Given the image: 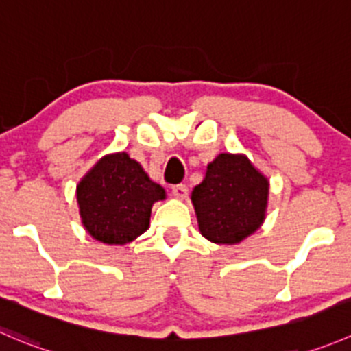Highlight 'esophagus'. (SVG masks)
<instances>
[{
	"label": "esophagus",
	"instance_id": "1",
	"mask_svg": "<svg viewBox=\"0 0 351 351\" xmlns=\"http://www.w3.org/2000/svg\"><path fill=\"white\" fill-rule=\"evenodd\" d=\"M171 192L176 199H185V197L189 195V189H186V185H183V183H180V185H173Z\"/></svg>",
	"mask_w": 351,
	"mask_h": 351
}]
</instances>
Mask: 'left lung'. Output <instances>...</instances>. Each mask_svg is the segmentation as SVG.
<instances>
[{
  "mask_svg": "<svg viewBox=\"0 0 351 351\" xmlns=\"http://www.w3.org/2000/svg\"><path fill=\"white\" fill-rule=\"evenodd\" d=\"M269 182L247 156L219 154L192 192L199 230L213 243L233 245L264 221Z\"/></svg>",
  "mask_w": 351,
  "mask_h": 351,
  "instance_id": "1",
  "label": "left lung"
}]
</instances>
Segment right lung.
<instances>
[{"instance_id":"right-lung-1","label":"right lung","mask_w":351,"mask_h":351,"mask_svg":"<svg viewBox=\"0 0 351 351\" xmlns=\"http://www.w3.org/2000/svg\"><path fill=\"white\" fill-rule=\"evenodd\" d=\"M165 197V189L127 152L101 159L77 186L85 230L110 245H125L144 233L152 204Z\"/></svg>"}]
</instances>
